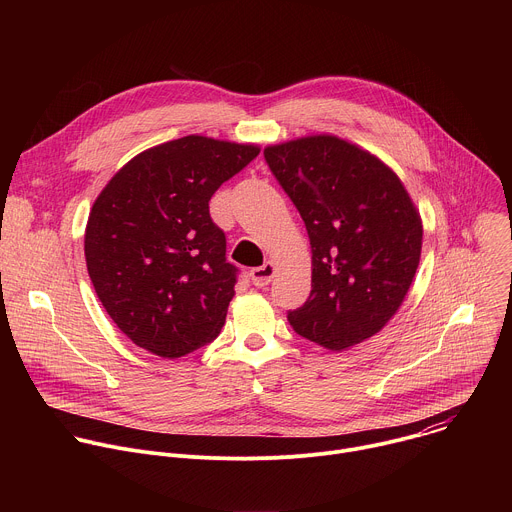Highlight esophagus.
Wrapping results in <instances>:
<instances>
[{"instance_id":"obj_1","label":"esophagus","mask_w":512,"mask_h":512,"mask_svg":"<svg viewBox=\"0 0 512 512\" xmlns=\"http://www.w3.org/2000/svg\"><path fill=\"white\" fill-rule=\"evenodd\" d=\"M273 275H275V263H271V261L263 263L261 267L251 269V281H253V285H257V287L269 285V281L273 279Z\"/></svg>"}]
</instances>
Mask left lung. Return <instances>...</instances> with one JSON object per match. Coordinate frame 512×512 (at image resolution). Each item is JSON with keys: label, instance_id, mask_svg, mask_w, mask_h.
I'll return each mask as SVG.
<instances>
[{"label": "left lung", "instance_id": "obj_1", "mask_svg": "<svg viewBox=\"0 0 512 512\" xmlns=\"http://www.w3.org/2000/svg\"><path fill=\"white\" fill-rule=\"evenodd\" d=\"M263 154L312 247L310 298L287 314L289 324L336 352L369 340L397 314L419 265L423 223L413 198L381 158L332 133Z\"/></svg>", "mask_w": 512, "mask_h": 512}]
</instances>
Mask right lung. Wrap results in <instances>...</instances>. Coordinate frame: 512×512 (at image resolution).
<instances>
[{
  "instance_id": "1",
  "label": "right lung",
  "mask_w": 512,
  "mask_h": 512,
  "mask_svg": "<svg viewBox=\"0 0 512 512\" xmlns=\"http://www.w3.org/2000/svg\"><path fill=\"white\" fill-rule=\"evenodd\" d=\"M259 152L257 143L198 133L172 139L131 158L93 202L87 271L139 348L180 358L221 332L237 275L208 200Z\"/></svg>"
}]
</instances>
